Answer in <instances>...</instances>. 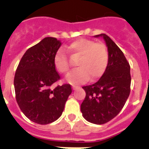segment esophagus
<instances>
[{"mask_svg": "<svg viewBox=\"0 0 149 149\" xmlns=\"http://www.w3.org/2000/svg\"><path fill=\"white\" fill-rule=\"evenodd\" d=\"M77 88V86H75V85H72V89H74H74H76Z\"/></svg>", "mask_w": 149, "mask_h": 149, "instance_id": "obj_1", "label": "esophagus"}]
</instances>
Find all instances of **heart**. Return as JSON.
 I'll use <instances>...</instances> for the list:
<instances>
[{
    "mask_svg": "<svg viewBox=\"0 0 149 149\" xmlns=\"http://www.w3.org/2000/svg\"><path fill=\"white\" fill-rule=\"evenodd\" d=\"M72 53L81 56L77 63L78 68L67 76V81L71 84H80L90 78L95 81L101 77L108 64L109 55L104 43L95 42L88 39H78L68 45ZM54 63L58 72L65 74L69 70V63L65 51L60 49L56 51Z\"/></svg>",
    "mask_w": 149,
    "mask_h": 149,
    "instance_id": "b5f03b06",
    "label": "heart"
}]
</instances>
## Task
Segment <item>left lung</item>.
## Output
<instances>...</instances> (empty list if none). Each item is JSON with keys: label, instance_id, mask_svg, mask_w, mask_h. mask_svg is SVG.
I'll return each mask as SVG.
<instances>
[{"label": "left lung", "instance_id": "left-lung-1", "mask_svg": "<svg viewBox=\"0 0 149 149\" xmlns=\"http://www.w3.org/2000/svg\"><path fill=\"white\" fill-rule=\"evenodd\" d=\"M102 37L108 51V64L103 75L95 84L83 86L86 97L81 105L84 118L96 125L108 122L123 108L131 91V67L120 48L104 33Z\"/></svg>", "mask_w": 149, "mask_h": 149}]
</instances>
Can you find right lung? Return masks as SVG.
Here are the masks:
<instances>
[{
    "label": "right lung",
    "instance_id": "right-lung-1",
    "mask_svg": "<svg viewBox=\"0 0 149 149\" xmlns=\"http://www.w3.org/2000/svg\"><path fill=\"white\" fill-rule=\"evenodd\" d=\"M61 45L56 38H45L27 50L15 72L17 103L26 117L39 125L58 119L72 93L70 84L52 88L60 79L54 59Z\"/></svg>",
    "mask_w": 149,
    "mask_h": 149
}]
</instances>
